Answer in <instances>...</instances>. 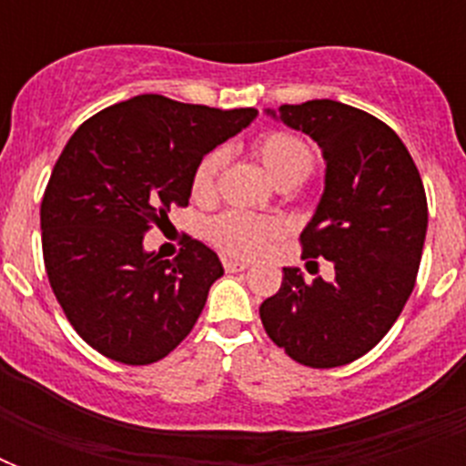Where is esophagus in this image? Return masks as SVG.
<instances>
[{
  "label": "esophagus",
  "instance_id": "1",
  "mask_svg": "<svg viewBox=\"0 0 466 466\" xmlns=\"http://www.w3.org/2000/svg\"><path fill=\"white\" fill-rule=\"evenodd\" d=\"M248 266L244 261H234V258H225V270L227 273H239V270H247Z\"/></svg>",
  "mask_w": 466,
  "mask_h": 466
}]
</instances>
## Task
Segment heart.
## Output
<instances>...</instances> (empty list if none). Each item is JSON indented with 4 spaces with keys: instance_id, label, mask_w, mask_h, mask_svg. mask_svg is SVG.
I'll return each mask as SVG.
<instances>
[{
    "instance_id": "obj_1",
    "label": "heart",
    "mask_w": 466,
    "mask_h": 466,
    "mask_svg": "<svg viewBox=\"0 0 466 466\" xmlns=\"http://www.w3.org/2000/svg\"><path fill=\"white\" fill-rule=\"evenodd\" d=\"M256 157L276 183L307 178L311 171V152L298 135L266 133L254 145ZM222 167V152H210L193 174V196L198 200L212 196L215 178ZM280 234V222L270 218H256L247 212H225L208 225V239L225 254L237 258H251L263 244Z\"/></svg>"
}]
</instances>
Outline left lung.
Here are the masks:
<instances>
[{
	"label": "left lung",
	"instance_id": "left-lung-1",
	"mask_svg": "<svg viewBox=\"0 0 466 466\" xmlns=\"http://www.w3.org/2000/svg\"><path fill=\"white\" fill-rule=\"evenodd\" d=\"M266 116L321 149L324 193L299 239L305 258L331 261L333 280L305 283L299 268H283L258 309L263 329L302 365H348L382 340L411 295L428 229L423 181L399 135L360 108L314 98Z\"/></svg>",
	"mask_w": 466,
	"mask_h": 466
}]
</instances>
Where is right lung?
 I'll return each mask as SVG.
<instances>
[{
  "instance_id": "add662e5",
  "label": "right lung",
  "mask_w": 466,
  "mask_h": 466,
  "mask_svg": "<svg viewBox=\"0 0 466 466\" xmlns=\"http://www.w3.org/2000/svg\"><path fill=\"white\" fill-rule=\"evenodd\" d=\"M256 116L142 94L69 137L40 203L43 258L69 324L101 355L149 365L196 326L225 273L218 254L186 237L168 261L145 248V234L188 205L203 157Z\"/></svg>"
}]
</instances>
